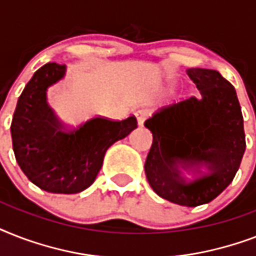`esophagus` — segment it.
<instances>
[{"label": "esophagus", "instance_id": "obj_1", "mask_svg": "<svg viewBox=\"0 0 256 256\" xmlns=\"http://www.w3.org/2000/svg\"><path fill=\"white\" fill-rule=\"evenodd\" d=\"M150 114H152V110H150V108H140V110H136V120H138V124H140V126H142L144 120H148V116H150Z\"/></svg>", "mask_w": 256, "mask_h": 256}]
</instances>
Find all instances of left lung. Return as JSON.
Instances as JSON below:
<instances>
[{
  "mask_svg": "<svg viewBox=\"0 0 256 256\" xmlns=\"http://www.w3.org/2000/svg\"><path fill=\"white\" fill-rule=\"evenodd\" d=\"M187 76L200 96L160 108L144 120L152 132L144 172L160 198L195 207L211 202L232 182L246 136L234 86L216 70L191 68Z\"/></svg>",
  "mask_w": 256,
  "mask_h": 256,
  "instance_id": "1",
  "label": "left lung"
}]
</instances>
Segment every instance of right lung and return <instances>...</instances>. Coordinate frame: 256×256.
Returning a JSON list of instances; mask_svg holds the SVG:
<instances>
[{
    "label": "right lung",
    "mask_w": 256,
    "mask_h": 256,
    "mask_svg": "<svg viewBox=\"0 0 256 256\" xmlns=\"http://www.w3.org/2000/svg\"><path fill=\"white\" fill-rule=\"evenodd\" d=\"M65 72V65L49 62L34 73L18 98L10 132L16 160L30 182L49 192L77 194L96 180L106 150L136 128V118L61 124L46 104V90Z\"/></svg>",
    "instance_id": "add662e5"
}]
</instances>
